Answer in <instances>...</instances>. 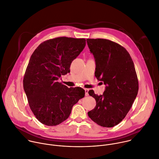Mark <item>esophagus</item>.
Segmentation results:
<instances>
[{
    "label": "esophagus",
    "mask_w": 159,
    "mask_h": 159,
    "mask_svg": "<svg viewBox=\"0 0 159 159\" xmlns=\"http://www.w3.org/2000/svg\"><path fill=\"white\" fill-rule=\"evenodd\" d=\"M88 91L89 89H84V91H85V96H88Z\"/></svg>",
    "instance_id": "34e87169"
}]
</instances>
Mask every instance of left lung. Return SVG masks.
Masks as SVG:
<instances>
[{"mask_svg": "<svg viewBox=\"0 0 159 159\" xmlns=\"http://www.w3.org/2000/svg\"><path fill=\"white\" fill-rule=\"evenodd\" d=\"M96 62L94 76L107 85L103 95L88 91L96 107L89 117L103 127H113L130 111L139 91V81L133 60L125 48L105 39H87Z\"/></svg>", "mask_w": 159, "mask_h": 159, "instance_id": "1", "label": "left lung"}]
</instances>
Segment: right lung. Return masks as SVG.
<instances>
[{
    "instance_id": "obj_1",
    "label": "right lung",
    "mask_w": 159,
    "mask_h": 159,
    "mask_svg": "<svg viewBox=\"0 0 159 159\" xmlns=\"http://www.w3.org/2000/svg\"><path fill=\"white\" fill-rule=\"evenodd\" d=\"M85 45L84 38L59 37L44 41L31 55L23 86L31 111L43 124L61 123L84 97L83 88H68L57 80L70 72L72 61Z\"/></svg>"
}]
</instances>
